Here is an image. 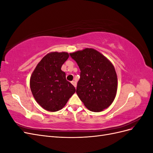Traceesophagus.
Masks as SVG:
<instances>
[{
  "label": "esophagus",
  "mask_w": 153,
  "mask_h": 153,
  "mask_svg": "<svg viewBox=\"0 0 153 153\" xmlns=\"http://www.w3.org/2000/svg\"><path fill=\"white\" fill-rule=\"evenodd\" d=\"M71 84H72L74 86H75V87H76V82H75V81H72V82H71Z\"/></svg>",
  "instance_id": "34e87169"
}]
</instances>
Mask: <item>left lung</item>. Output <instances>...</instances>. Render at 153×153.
Instances as JSON below:
<instances>
[{
  "instance_id": "8db88e82",
  "label": "left lung",
  "mask_w": 153,
  "mask_h": 153,
  "mask_svg": "<svg viewBox=\"0 0 153 153\" xmlns=\"http://www.w3.org/2000/svg\"><path fill=\"white\" fill-rule=\"evenodd\" d=\"M80 69L76 94L92 112H101L112 103L117 89V77L113 64L92 48L69 53Z\"/></svg>"
}]
</instances>
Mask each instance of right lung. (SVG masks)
Listing matches in <instances>:
<instances>
[{
  "label": "right lung",
  "mask_w": 153,
  "mask_h": 153,
  "mask_svg": "<svg viewBox=\"0 0 153 153\" xmlns=\"http://www.w3.org/2000/svg\"><path fill=\"white\" fill-rule=\"evenodd\" d=\"M69 57L67 52H51L38 64L30 79V90L36 101L49 112L62 109L76 89L66 80L61 70Z\"/></svg>",
  "instance_id": "1"
}]
</instances>
